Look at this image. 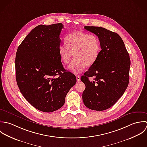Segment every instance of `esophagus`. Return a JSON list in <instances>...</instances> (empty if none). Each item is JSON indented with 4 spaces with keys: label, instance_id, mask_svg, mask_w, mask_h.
<instances>
[{
    "label": "esophagus",
    "instance_id": "obj_1",
    "mask_svg": "<svg viewBox=\"0 0 147 147\" xmlns=\"http://www.w3.org/2000/svg\"><path fill=\"white\" fill-rule=\"evenodd\" d=\"M76 78H77V82H80L81 81V77H80V76H76Z\"/></svg>",
    "mask_w": 147,
    "mask_h": 147
}]
</instances>
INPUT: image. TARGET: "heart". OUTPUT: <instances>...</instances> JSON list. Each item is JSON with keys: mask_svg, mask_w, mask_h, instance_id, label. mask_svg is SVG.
<instances>
[{"mask_svg": "<svg viewBox=\"0 0 147 147\" xmlns=\"http://www.w3.org/2000/svg\"><path fill=\"white\" fill-rule=\"evenodd\" d=\"M65 44L59 45V53L62 62L67 64L74 59L68 69L74 74L84 71L86 66L92 65L98 59L100 51L99 38L94 34L76 32L65 37Z\"/></svg>", "mask_w": 147, "mask_h": 147, "instance_id": "obj_1", "label": "heart"}]
</instances>
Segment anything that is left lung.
I'll list each match as a JSON object with an SVG mask.
<instances>
[{"mask_svg": "<svg viewBox=\"0 0 147 147\" xmlns=\"http://www.w3.org/2000/svg\"><path fill=\"white\" fill-rule=\"evenodd\" d=\"M84 28L98 36L101 51L96 61L81 77L86 86L83 102L91 110L103 111L113 106L127 88L130 58L117 33L99 27ZM91 76L94 78L90 82L88 78Z\"/></svg>", "mask_w": 147, "mask_h": 147, "instance_id": "1", "label": "left lung"}]
</instances>
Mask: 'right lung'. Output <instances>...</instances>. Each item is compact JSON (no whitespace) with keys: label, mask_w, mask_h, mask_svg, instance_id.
Segmentation results:
<instances>
[{"label":"right lung","mask_w":147,"mask_h":147,"mask_svg":"<svg viewBox=\"0 0 147 147\" xmlns=\"http://www.w3.org/2000/svg\"><path fill=\"white\" fill-rule=\"evenodd\" d=\"M63 28L61 23L36 27L16 52L18 86L26 99L41 111L51 113L62 107L77 82L75 75L66 71L61 62L59 34Z\"/></svg>","instance_id":"add662e5"}]
</instances>
